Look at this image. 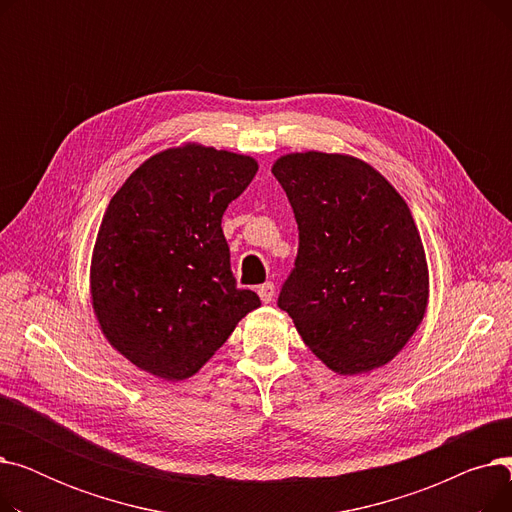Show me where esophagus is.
I'll use <instances>...</instances> for the list:
<instances>
[{
  "label": "esophagus",
  "mask_w": 512,
  "mask_h": 512,
  "mask_svg": "<svg viewBox=\"0 0 512 512\" xmlns=\"http://www.w3.org/2000/svg\"><path fill=\"white\" fill-rule=\"evenodd\" d=\"M257 292H259V299L263 303H272L274 301V294H276V286H274V282H265V284L259 286Z\"/></svg>",
  "instance_id": "esophagus-1"
}]
</instances>
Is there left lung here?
Returning a JSON list of instances; mask_svg holds the SVG:
<instances>
[{"instance_id": "obj_1", "label": "left lung", "mask_w": 512, "mask_h": 512, "mask_svg": "<svg viewBox=\"0 0 512 512\" xmlns=\"http://www.w3.org/2000/svg\"><path fill=\"white\" fill-rule=\"evenodd\" d=\"M272 172L299 226L278 307L332 371L386 365L427 307V263L411 209L378 170L351 155L288 153Z\"/></svg>"}]
</instances>
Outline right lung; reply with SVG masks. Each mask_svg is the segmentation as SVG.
Here are the masks:
<instances>
[{
    "mask_svg": "<svg viewBox=\"0 0 512 512\" xmlns=\"http://www.w3.org/2000/svg\"><path fill=\"white\" fill-rule=\"evenodd\" d=\"M249 155L184 145L149 157L107 205L91 261L99 326L130 363L191 378L261 305L230 270L226 207L251 184Z\"/></svg>",
    "mask_w": 512,
    "mask_h": 512,
    "instance_id": "1",
    "label": "right lung"
}]
</instances>
